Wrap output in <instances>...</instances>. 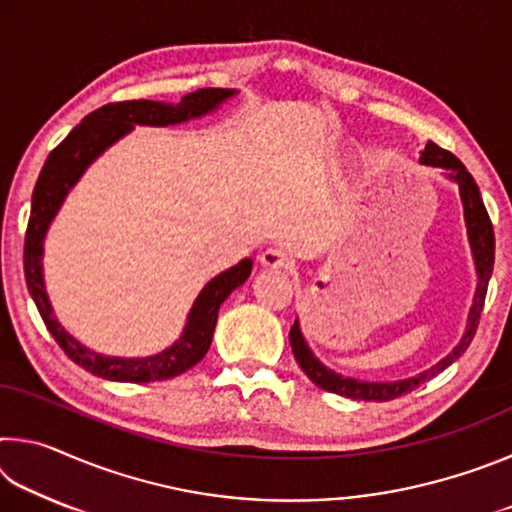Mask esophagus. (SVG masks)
<instances>
[{"label":"esophagus","mask_w":512,"mask_h":512,"mask_svg":"<svg viewBox=\"0 0 512 512\" xmlns=\"http://www.w3.org/2000/svg\"><path fill=\"white\" fill-rule=\"evenodd\" d=\"M259 262L266 268H275V271H284V268H289L293 264L291 255L284 248H266L264 253L259 255Z\"/></svg>","instance_id":"esophagus-1"}]
</instances>
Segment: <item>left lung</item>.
Masks as SVG:
<instances>
[{
	"instance_id": "1",
	"label": "left lung",
	"mask_w": 512,
	"mask_h": 512,
	"mask_svg": "<svg viewBox=\"0 0 512 512\" xmlns=\"http://www.w3.org/2000/svg\"><path fill=\"white\" fill-rule=\"evenodd\" d=\"M422 162L429 164V167L447 169L449 176H452L458 183V187H461L465 221H467V230H470L476 268H479V289H476L474 305L470 311V325H467L463 341L456 345L454 352H449L447 357L440 363H436L431 370L422 372V375L413 377V379L393 381V384H368V381L348 379V377L336 375V372H332V370H327L307 348V343L300 334L298 320H296V323L291 325V332H289L293 357H296L302 372H305V375L314 381L316 386H320L327 393H336V395L350 397V400H363V402H388V400H395V397H402L406 393L415 391L422 381L436 377L438 372H443L449 366V363H454L458 357H461V354L470 348V343L476 334V327H479L485 293H488V280L492 275V264H495V230H492V221L488 216V210H485L481 192L474 183L472 173L465 169V164L458 160L454 153H449L445 149H440L438 144L429 142L427 149H424V153H422Z\"/></svg>"
}]
</instances>
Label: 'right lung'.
Here are the masks:
<instances>
[{"mask_svg":"<svg viewBox=\"0 0 512 512\" xmlns=\"http://www.w3.org/2000/svg\"><path fill=\"white\" fill-rule=\"evenodd\" d=\"M232 90H219V88H203L196 92L185 94L178 106H164L160 101H117L108 103L99 110L90 112L79 126L69 133L63 142H60L54 151L47 155L45 167H42L38 183L33 187L31 198V214L27 235H24V277H27V287L33 302L40 311L42 320H45L47 329L54 336L56 343L63 348V352L72 359L76 366L92 372L110 381H131V384H144V381H162L183 375L185 370L196 366L198 361L205 357L210 350L212 334L216 318H219V307L223 300L235 291L239 284H244L250 275L253 262L250 259H241L237 266L228 268L221 275L207 284L196 298L192 311H189V320L180 341L171 345L149 359H110L101 357L97 352H90L76 343L58 320L51 314L45 284H42V239L47 235V228L54 214L58 212L60 203H63L65 194L69 192L76 180H79L85 167L97 158V155L110 146L121 135L128 133L133 124H146V126H167L178 124L189 117H198L216 108V103L228 99Z\"/></svg>","mask_w":512,"mask_h":512,"instance_id":"1","label":"right lung"}]
</instances>
